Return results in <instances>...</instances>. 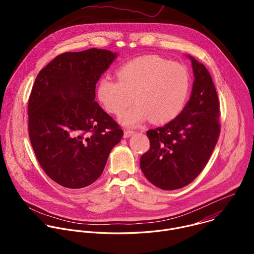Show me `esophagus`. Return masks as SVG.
<instances>
[{
	"label": "esophagus",
	"mask_w": 254,
	"mask_h": 254,
	"mask_svg": "<svg viewBox=\"0 0 254 254\" xmlns=\"http://www.w3.org/2000/svg\"><path fill=\"white\" fill-rule=\"evenodd\" d=\"M133 133H134L133 130H129V129H128V130H126V131L124 132V137H125V138H127V137L131 136Z\"/></svg>",
	"instance_id": "34e87169"
}]
</instances>
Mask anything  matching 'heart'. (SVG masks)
<instances>
[{"label": "heart", "mask_w": 254, "mask_h": 254, "mask_svg": "<svg viewBox=\"0 0 254 254\" xmlns=\"http://www.w3.org/2000/svg\"><path fill=\"white\" fill-rule=\"evenodd\" d=\"M118 78L102 77L97 84V97L105 110L116 116L134 99L136 104L120 118L127 127H135L150 118L156 124L173 121L183 112L191 88L187 68L158 55L126 63L119 69Z\"/></svg>", "instance_id": "obj_1"}]
</instances>
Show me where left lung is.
<instances>
[{
	"label": "left lung",
	"instance_id": "obj_1",
	"mask_svg": "<svg viewBox=\"0 0 254 254\" xmlns=\"http://www.w3.org/2000/svg\"><path fill=\"white\" fill-rule=\"evenodd\" d=\"M192 61L193 82L183 112L164 127L149 129L150 150L140 157V169L152 184L176 190L193 182L206 166L220 133L218 96L207 68Z\"/></svg>",
	"mask_w": 254,
	"mask_h": 254
}]
</instances>
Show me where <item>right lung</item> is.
Here are the masks:
<instances>
[{"label": "right lung", "mask_w": 254, "mask_h": 254, "mask_svg": "<svg viewBox=\"0 0 254 254\" xmlns=\"http://www.w3.org/2000/svg\"><path fill=\"white\" fill-rule=\"evenodd\" d=\"M118 54L91 48L56 56L36 77L28 103L29 136L44 172L69 189L100 177L124 131L95 99V85Z\"/></svg>", "instance_id": "obj_1"}]
</instances>
